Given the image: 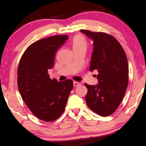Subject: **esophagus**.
Instances as JSON below:
<instances>
[{
    "mask_svg": "<svg viewBox=\"0 0 146 146\" xmlns=\"http://www.w3.org/2000/svg\"><path fill=\"white\" fill-rule=\"evenodd\" d=\"M80 84H81L80 82H76V81H74V82H73V85H74V86H75V87H78V86H80Z\"/></svg>",
    "mask_w": 146,
    "mask_h": 146,
    "instance_id": "1",
    "label": "esophagus"
}]
</instances>
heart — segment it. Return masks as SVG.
Returning a JSON list of instances; mask_svg holds the SVG:
<instances>
[{"mask_svg": "<svg viewBox=\"0 0 146 146\" xmlns=\"http://www.w3.org/2000/svg\"><path fill=\"white\" fill-rule=\"evenodd\" d=\"M87 42L82 35H76L73 40V48H86Z\"/></svg>", "mask_w": 146, "mask_h": 146, "instance_id": "1", "label": "heart"}]
</instances>
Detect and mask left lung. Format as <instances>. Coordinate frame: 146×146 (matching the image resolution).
Instances as JSON below:
<instances>
[{"mask_svg": "<svg viewBox=\"0 0 146 146\" xmlns=\"http://www.w3.org/2000/svg\"><path fill=\"white\" fill-rule=\"evenodd\" d=\"M93 40L91 71L97 70L98 84H85L88 93L85 99L88 108L102 117L113 114L119 106L128 84V63L125 51L110 35L80 29Z\"/></svg>", "mask_w": 146, "mask_h": 146, "instance_id": "obj_1", "label": "left lung"}]
</instances>
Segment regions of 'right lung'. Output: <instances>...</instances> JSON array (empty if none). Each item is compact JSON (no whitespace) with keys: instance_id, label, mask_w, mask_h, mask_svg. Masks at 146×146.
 Instances as JSON below:
<instances>
[{"instance_id":"1","label":"right lung","mask_w":146,"mask_h":146,"mask_svg":"<svg viewBox=\"0 0 146 146\" xmlns=\"http://www.w3.org/2000/svg\"><path fill=\"white\" fill-rule=\"evenodd\" d=\"M68 35H55L31 44L22 56L18 66L17 84L24 102L34 115L51 122L60 117L73 87L71 80L58 82L49 78L58 49Z\"/></svg>"}]
</instances>
